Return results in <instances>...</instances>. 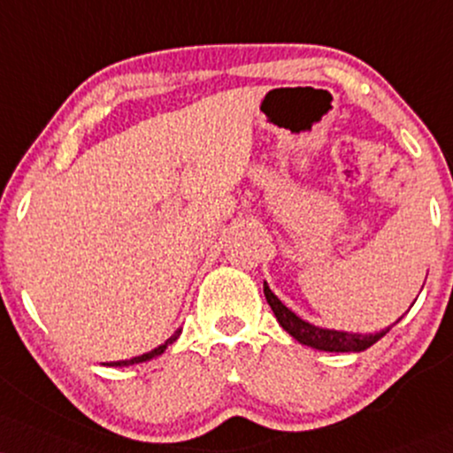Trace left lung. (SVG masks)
<instances>
[{"instance_id": "8db88e82", "label": "left lung", "mask_w": 453, "mask_h": 453, "mask_svg": "<svg viewBox=\"0 0 453 453\" xmlns=\"http://www.w3.org/2000/svg\"><path fill=\"white\" fill-rule=\"evenodd\" d=\"M264 296H265V299H268L272 312H274L276 320H279L282 329H285L288 335L296 337L299 344L316 348V350L363 352V350H367L369 346H373L378 340H382V337L392 329V326H386V329L380 331V334H369V335L348 334V331H335V329H323V326H314V325L306 323V320L299 319L296 312H291V310H288L285 303H282L280 299L270 291L268 282H264ZM399 320H396V323H399Z\"/></svg>"}]
</instances>
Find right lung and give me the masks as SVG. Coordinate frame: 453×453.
I'll use <instances>...</instances> for the list:
<instances>
[{"instance_id":"right-lung-1","label":"right lung","mask_w":453,"mask_h":453,"mask_svg":"<svg viewBox=\"0 0 453 453\" xmlns=\"http://www.w3.org/2000/svg\"><path fill=\"white\" fill-rule=\"evenodd\" d=\"M181 335V329H177L174 331V334L168 337V340L165 342V344L162 346H157V348H154V350L151 352H145V354H141V357H134V358H130V361H113V363H107V367H128V365H137V363H145V361H150V358H154V357H160L162 352L166 350L168 346L173 344L174 340H177V337Z\"/></svg>"}]
</instances>
